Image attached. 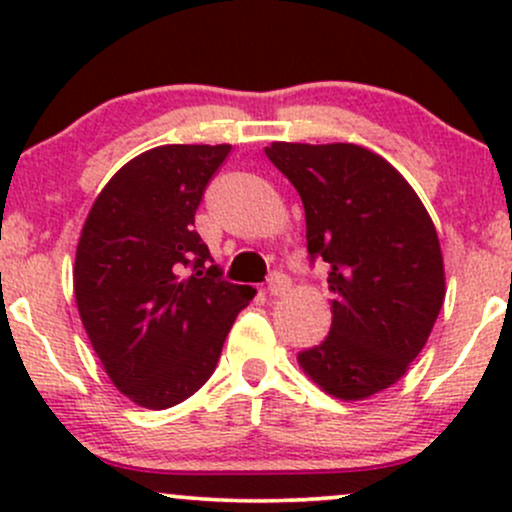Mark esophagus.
<instances>
[{
    "label": "esophagus",
    "instance_id": "obj_1",
    "mask_svg": "<svg viewBox=\"0 0 512 512\" xmlns=\"http://www.w3.org/2000/svg\"><path fill=\"white\" fill-rule=\"evenodd\" d=\"M289 286H291V279L281 272H274L267 281V291L272 293V296H284V293L289 291Z\"/></svg>",
    "mask_w": 512,
    "mask_h": 512
}]
</instances>
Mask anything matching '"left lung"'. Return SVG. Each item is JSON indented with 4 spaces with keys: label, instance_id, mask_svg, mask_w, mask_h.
<instances>
[{
    "label": "left lung",
    "instance_id": "left-lung-1",
    "mask_svg": "<svg viewBox=\"0 0 512 512\" xmlns=\"http://www.w3.org/2000/svg\"><path fill=\"white\" fill-rule=\"evenodd\" d=\"M298 190L310 260L330 264L332 327L298 363L325 392L366 399L419 356L445 298L436 226L385 158L356 144L264 149Z\"/></svg>",
    "mask_w": 512,
    "mask_h": 512
}]
</instances>
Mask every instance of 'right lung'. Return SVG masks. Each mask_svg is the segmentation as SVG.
<instances>
[{
	"mask_svg": "<svg viewBox=\"0 0 512 512\" xmlns=\"http://www.w3.org/2000/svg\"><path fill=\"white\" fill-rule=\"evenodd\" d=\"M231 144H168L139 154L88 211L74 262L84 330L122 395L168 409L202 387L255 296L223 281L195 231Z\"/></svg>",
	"mask_w": 512,
	"mask_h": 512,
	"instance_id": "right-lung-1",
	"label": "right lung"
}]
</instances>
